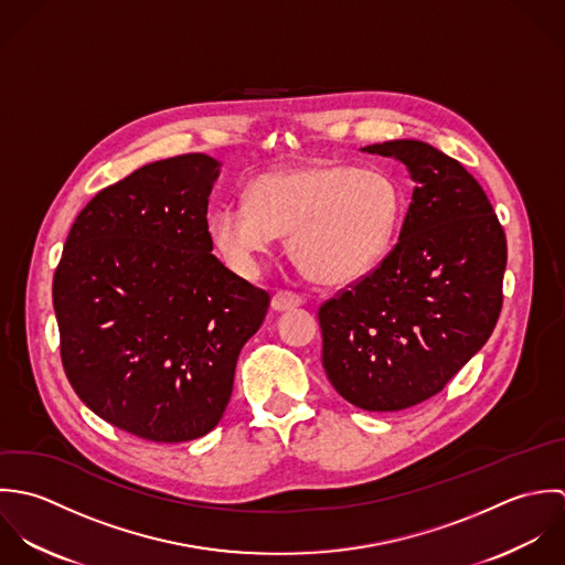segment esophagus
Returning <instances> with one entry per match:
<instances>
[{
	"instance_id": "34e87169",
	"label": "esophagus",
	"mask_w": 565,
	"mask_h": 565,
	"mask_svg": "<svg viewBox=\"0 0 565 565\" xmlns=\"http://www.w3.org/2000/svg\"><path fill=\"white\" fill-rule=\"evenodd\" d=\"M301 303H303L301 295L290 292V290H277V292L273 295V310H277V312L295 310V308H299Z\"/></svg>"
}]
</instances>
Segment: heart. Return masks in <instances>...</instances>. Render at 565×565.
Instances as JSON below:
<instances>
[{
  "label": "heart",
  "mask_w": 565,
  "mask_h": 565,
  "mask_svg": "<svg viewBox=\"0 0 565 565\" xmlns=\"http://www.w3.org/2000/svg\"><path fill=\"white\" fill-rule=\"evenodd\" d=\"M404 212V192L380 168L315 163L259 174L246 203L210 216V237L226 262L253 273L277 235H292L297 264L317 281L349 284L388 253Z\"/></svg>",
  "instance_id": "b5f03b06"
}]
</instances>
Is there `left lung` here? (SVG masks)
Returning <instances> with one entry per match:
<instances>
[{"instance_id":"8db88e82","label":"left lung","mask_w":565,"mask_h":565,"mask_svg":"<svg viewBox=\"0 0 565 565\" xmlns=\"http://www.w3.org/2000/svg\"><path fill=\"white\" fill-rule=\"evenodd\" d=\"M362 150L395 157L417 185L391 253L319 308L323 366L349 404L393 413L441 393L491 337L507 237L484 190L446 152L417 139Z\"/></svg>"}]
</instances>
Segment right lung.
I'll return each instance as SVG.
<instances>
[{
  "mask_svg": "<svg viewBox=\"0 0 565 565\" xmlns=\"http://www.w3.org/2000/svg\"><path fill=\"white\" fill-rule=\"evenodd\" d=\"M218 168L179 154L105 188L72 225L54 273L70 384L100 419L152 444L218 426L237 355L270 306L212 253Z\"/></svg>",
  "mask_w": 565,
  "mask_h": 565,
  "instance_id": "add662e5",
  "label": "right lung"
}]
</instances>
